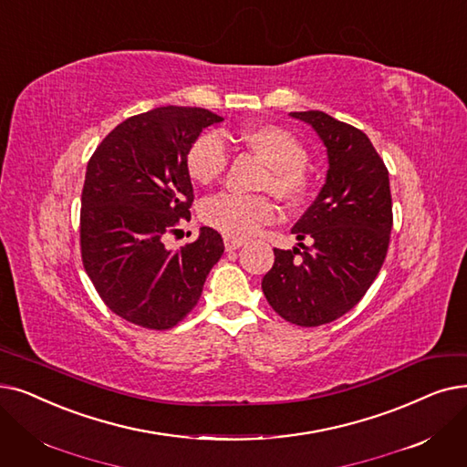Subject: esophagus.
Segmentation results:
<instances>
[{
    "instance_id": "esophagus-1",
    "label": "esophagus",
    "mask_w": 467,
    "mask_h": 467,
    "mask_svg": "<svg viewBox=\"0 0 467 467\" xmlns=\"http://www.w3.org/2000/svg\"><path fill=\"white\" fill-rule=\"evenodd\" d=\"M223 242H225L227 252H233V250H238L240 246H244V240L236 238V236H223Z\"/></svg>"
}]
</instances>
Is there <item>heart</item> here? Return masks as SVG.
<instances>
[{"label": "heart", "instance_id": "obj_1", "mask_svg": "<svg viewBox=\"0 0 467 467\" xmlns=\"http://www.w3.org/2000/svg\"><path fill=\"white\" fill-rule=\"evenodd\" d=\"M240 140L267 166L261 187L284 202H297L307 189V152L286 130L257 124L240 131ZM229 152L217 133L200 135L187 154L189 175L200 185H210L225 173ZM200 219L227 236H252L276 219V206L267 196H242L223 192L208 198L200 208Z\"/></svg>", "mask_w": 467, "mask_h": 467}]
</instances>
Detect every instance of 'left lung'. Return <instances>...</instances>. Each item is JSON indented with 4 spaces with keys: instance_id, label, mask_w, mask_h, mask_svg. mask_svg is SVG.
I'll list each match as a JSON object with an SVG mask.
<instances>
[{
    "instance_id": "left-lung-1",
    "label": "left lung",
    "mask_w": 467,
    "mask_h": 467,
    "mask_svg": "<svg viewBox=\"0 0 467 467\" xmlns=\"http://www.w3.org/2000/svg\"><path fill=\"white\" fill-rule=\"evenodd\" d=\"M290 116L327 147V183L292 229L311 248H275L261 288L284 320L320 327L351 311L383 265L393 227L389 173L367 133L320 110Z\"/></svg>"
}]
</instances>
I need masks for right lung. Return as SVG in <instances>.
<instances>
[{
	"mask_svg": "<svg viewBox=\"0 0 467 467\" xmlns=\"http://www.w3.org/2000/svg\"><path fill=\"white\" fill-rule=\"evenodd\" d=\"M219 121L206 109L160 107L121 121L88 161L79 213L84 267L107 307L137 327L168 330L183 320L225 250L210 227L181 250L164 244L191 219L189 149Z\"/></svg>",
	"mask_w": 467,
	"mask_h": 467,
	"instance_id": "add662e5",
	"label": "right lung"
}]
</instances>
